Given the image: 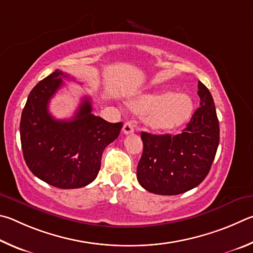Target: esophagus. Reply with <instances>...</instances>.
<instances>
[{"mask_svg": "<svg viewBox=\"0 0 253 253\" xmlns=\"http://www.w3.org/2000/svg\"><path fill=\"white\" fill-rule=\"evenodd\" d=\"M134 132V127H133V124L131 122H126L123 126V133L124 134H131Z\"/></svg>", "mask_w": 253, "mask_h": 253, "instance_id": "1", "label": "esophagus"}]
</instances>
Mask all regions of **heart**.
<instances>
[{"label": "heart", "instance_id": "1", "mask_svg": "<svg viewBox=\"0 0 253 253\" xmlns=\"http://www.w3.org/2000/svg\"><path fill=\"white\" fill-rule=\"evenodd\" d=\"M132 108L140 114H148L147 123L153 130L168 131L187 121L192 113L193 102L188 94L167 90L139 96Z\"/></svg>", "mask_w": 253, "mask_h": 253}]
</instances>
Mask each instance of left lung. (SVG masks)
Masks as SVG:
<instances>
[{"label":"left lung","instance_id":"obj_1","mask_svg":"<svg viewBox=\"0 0 253 253\" xmlns=\"http://www.w3.org/2000/svg\"><path fill=\"white\" fill-rule=\"evenodd\" d=\"M200 106L182 133H141L143 153L136 178L149 192L175 196L198 187L209 173L220 140L219 121L210 91L198 83Z\"/></svg>","mask_w":253,"mask_h":253}]
</instances>
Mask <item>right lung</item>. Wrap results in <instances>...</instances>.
<instances>
[{
	"label": "right lung",
	"instance_id": "obj_1",
	"mask_svg": "<svg viewBox=\"0 0 253 253\" xmlns=\"http://www.w3.org/2000/svg\"><path fill=\"white\" fill-rule=\"evenodd\" d=\"M69 75L56 70L30 92L22 112V151L31 172L60 189H78L96 178L106 145L118 138L123 123H110L92 114L90 97L82 100L74 117L56 120L48 102Z\"/></svg>",
	"mask_w": 253,
	"mask_h": 253
}]
</instances>
